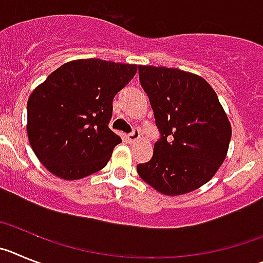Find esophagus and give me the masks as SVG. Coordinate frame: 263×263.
Masks as SVG:
<instances>
[{"instance_id":"obj_1","label":"esophagus","mask_w":263,"mask_h":263,"mask_svg":"<svg viewBox=\"0 0 263 263\" xmlns=\"http://www.w3.org/2000/svg\"><path fill=\"white\" fill-rule=\"evenodd\" d=\"M139 137H140V132H139V129L135 128L131 134L127 135L126 140L128 141V143H135L136 140H139Z\"/></svg>"}]
</instances>
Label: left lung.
I'll return each mask as SVG.
<instances>
[{"mask_svg":"<svg viewBox=\"0 0 263 263\" xmlns=\"http://www.w3.org/2000/svg\"><path fill=\"white\" fill-rule=\"evenodd\" d=\"M139 79L160 131L139 176L169 196L199 189L224 162L232 136L216 93L200 76L177 68L139 65Z\"/></svg>","mask_w":263,"mask_h":263,"instance_id":"left-lung-1","label":"left lung"}]
</instances>
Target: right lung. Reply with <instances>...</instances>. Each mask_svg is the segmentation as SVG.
<instances>
[{
    "instance_id": "obj_1",
    "label": "right lung",
    "mask_w": 263,
    "mask_h": 263,
    "mask_svg": "<svg viewBox=\"0 0 263 263\" xmlns=\"http://www.w3.org/2000/svg\"><path fill=\"white\" fill-rule=\"evenodd\" d=\"M136 72L135 64L81 59L35 87L27 101V136L47 170L72 181L107 165L122 143L108 128L112 99Z\"/></svg>"
}]
</instances>
